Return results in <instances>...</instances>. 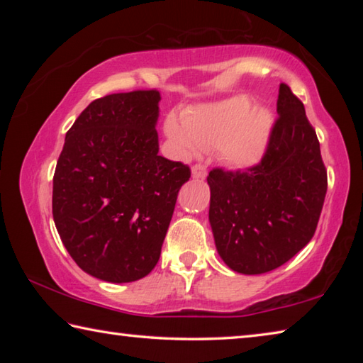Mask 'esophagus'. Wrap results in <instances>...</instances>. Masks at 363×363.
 <instances>
[{"mask_svg": "<svg viewBox=\"0 0 363 363\" xmlns=\"http://www.w3.org/2000/svg\"><path fill=\"white\" fill-rule=\"evenodd\" d=\"M192 177H195V179H205V177H206V167H205V164H194V167H192Z\"/></svg>", "mask_w": 363, "mask_h": 363, "instance_id": "34e87169", "label": "esophagus"}]
</instances>
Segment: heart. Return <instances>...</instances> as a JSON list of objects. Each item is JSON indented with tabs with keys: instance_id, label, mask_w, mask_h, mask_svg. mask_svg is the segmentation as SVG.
<instances>
[{
	"instance_id": "b5f03b06",
	"label": "heart",
	"mask_w": 363,
	"mask_h": 363,
	"mask_svg": "<svg viewBox=\"0 0 363 363\" xmlns=\"http://www.w3.org/2000/svg\"><path fill=\"white\" fill-rule=\"evenodd\" d=\"M272 115L267 108L253 107L248 97L196 107L184 116L167 121L168 136L187 150L218 149V155L232 168H248L257 163L266 150Z\"/></svg>"
}]
</instances>
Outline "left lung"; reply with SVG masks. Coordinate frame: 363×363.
Segmentation results:
<instances>
[{"mask_svg":"<svg viewBox=\"0 0 363 363\" xmlns=\"http://www.w3.org/2000/svg\"><path fill=\"white\" fill-rule=\"evenodd\" d=\"M277 113L256 167L216 168L206 177L214 243L220 259L238 274L270 272L299 253L314 237L327 194L317 134L285 83Z\"/></svg>","mask_w":363,"mask_h":363,"instance_id":"8db88e82","label":"left lung"}]
</instances>
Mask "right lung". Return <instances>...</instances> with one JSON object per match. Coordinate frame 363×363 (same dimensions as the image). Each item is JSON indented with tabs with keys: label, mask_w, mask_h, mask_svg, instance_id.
<instances>
[{
	"label": "right lung",
	"mask_w": 363,
	"mask_h": 363,
	"mask_svg": "<svg viewBox=\"0 0 363 363\" xmlns=\"http://www.w3.org/2000/svg\"><path fill=\"white\" fill-rule=\"evenodd\" d=\"M162 97L155 89L108 94L86 107L65 136L52 179V216L79 269L110 284L157 266L176 199L190 169L158 155Z\"/></svg>",
	"instance_id": "right-lung-1"
}]
</instances>
